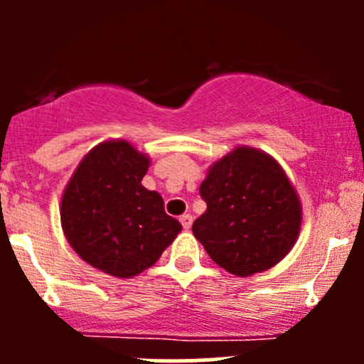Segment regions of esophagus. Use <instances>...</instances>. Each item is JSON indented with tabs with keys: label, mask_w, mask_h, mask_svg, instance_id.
Listing matches in <instances>:
<instances>
[{
	"label": "esophagus",
	"mask_w": 364,
	"mask_h": 364,
	"mask_svg": "<svg viewBox=\"0 0 364 364\" xmlns=\"http://www.w3.org/2000/svg\"><path fill=\"white\" fill-rule=\"evenodd\" d=\"M179 222H181V225L185 227V229H190L193 223V216L192 215H183L181 218H179Z\"/></svg>",
	"instance_id": "obj_1"
}]
</instances>
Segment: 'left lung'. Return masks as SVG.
<instances>
[{"mask_svg":"<svg viewBox=\"0 0 364 364\" xmlns=\"http://www.w3.org/2000/svg\"><path fill=\"white\" fill-rule=\"evenodd\" d=\"M208 204L193 236L220 267L237 277L260 273L294 247L301 204L284 168L266 153L237 148L209 168L199 188Z\"/></svg>","mask_w":364,"mask_h":364,"instance_id":"8db88e82","label":"left lung"}]
</instances>
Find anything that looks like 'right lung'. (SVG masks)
<instances>
[{
  "label": "right lung",
  "mask_w": 364,
  "mask_h": 364,
  "mask_svg": "<svg viewBox=\"0 0 364 364\" xmlns=\"http://www.w3.org/2000/svg\"><path fill=\"white\" fill-rule=\"evenodd\" d=\"M148 167L127 141L102 142L80 161L61 199L68 243L112 277L130 278L153 266L181 230L160 193L141 185Z\"/></svg>",
  "instance_id": "1"
}]
</instances>
